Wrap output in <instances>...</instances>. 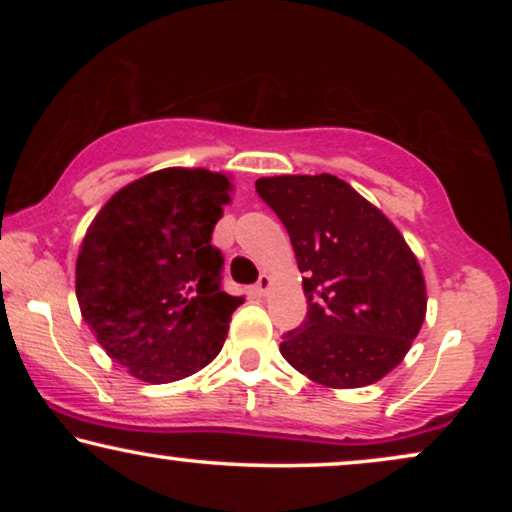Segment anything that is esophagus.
<instances>
[{"instance_id": "1", "label": "esophagus", "mask_w": 512, "mask_h": 512, "mask_svg": "<svg viewBox=\"0 0 512 512\" xmlns=\"http://www.w3.org/2000/svg\"><path fill=\"white\" fill-rule=\"evenodd\" d=\"M270 286H272V279H270V275H265V272H263V275L258 277V282H256L254 289H256L258 296H265V293L270 291Z\"/></svg>"}]
</instances>
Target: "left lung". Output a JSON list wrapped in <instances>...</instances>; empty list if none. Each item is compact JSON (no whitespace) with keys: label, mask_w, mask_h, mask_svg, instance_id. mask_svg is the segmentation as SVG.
Returning <instances> with one entry per match:
<instances>
[{"label":"left lung","mask_w":512,"mask_h":512,"mask_svg":"<svg viewBox=\"0 0 512 512\" xmlns=\"http://www.w3.org/2000/svg\"><path fill=\"white\" fill-rule=\"evenodd\" d=\"M303 272L307 317L279 352L333 389L373 384L408 354L426 314L415 254L380 209L333 174L256 181Z\"/></svg>","instance_id":"1"}]
</instances>
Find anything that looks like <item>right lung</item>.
<instances>
[{"instance_id":"obj_1","label":"right lung","mask_w":512,"mask_h":512,"mask_svg":"<svg viewBox=\"0 0 512 512\" xmlns=\"http://www.w3.org/2000/svg\"><path fill=\"white\" fill-rule=\"evenodd\" d=\"M230 181L170 167L132 181L100 209L76 261V298L111 359L167 384L221 352L244 298L223 291L212 244Z\"/></svg>"}]
</instances>
